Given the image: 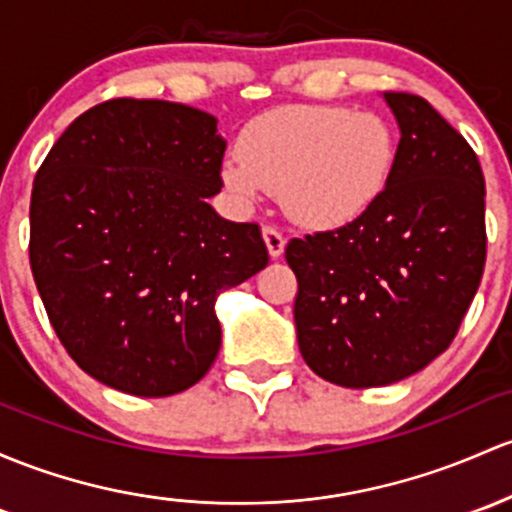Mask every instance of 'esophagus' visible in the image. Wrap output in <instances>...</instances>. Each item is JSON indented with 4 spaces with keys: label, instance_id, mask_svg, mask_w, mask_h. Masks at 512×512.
Here are the masks:
<instances>
[{
    "label": "esophagus",
    "instance_id": "1",
    "mask_svg": "<svg viewBox=\"0 0 512 512\" xmlns=\"http://www.w3.org/2000/svg\"><path fill=\"white\" fill-rule=\"evenodd\" d=\"M263 241H266L268 254H271V258H280V256H283L285 236L280 234L276 227H263Z\"/></svg>",
    "mask_w": 512,
    "mask_h": 512
}]
</instances>
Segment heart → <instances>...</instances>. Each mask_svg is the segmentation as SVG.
Returning a JSON list of instances; mask_svg holds the SVG:
<instances>
[{
	"instance_id": "obj_1",
	"label": "heart",
	"mask_w": 512,
	"mask_h": 512,
	"mask_svg": "<svg viewBox=\"0 0 512 512\" xmlns=\"http://www.w3.org/2000/svg\"><path fill=\"white\" fill-rule=\"evenodd\" d=\"M398 156L393 126L376 112L295 104L258 114L241 131V153L222 163L236 200L278 195L285 214L307 229H337L376 205Z\"/></svg>"
}]
</instances>
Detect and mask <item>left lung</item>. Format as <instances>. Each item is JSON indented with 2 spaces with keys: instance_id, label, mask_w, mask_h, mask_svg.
Wrapping results in <instances>:
<instances>
[{
  "instance_id": "obj_1",
  "label": "left lung",
  "mask_w": 512,
  "mask_h": 512,
  "mask_svg": "<svg viewBox=\"0 0 512 512\" xmlns=\"http://www.w3.org/2000/svg\"><path fill=\"white\" fill-rule=\"evenodd\" d=\"M400 126L376 205L290 239L305 364L344 388L403 381L459 332L486 266V183L474 148L430 102L383 92Z\"/></svg>"
}]
</instances>
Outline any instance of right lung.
Masks as SVG:
<instances>
[{"label": "right lung", "instance_id": "obj_1", "mask_svg": "<svg viewBox=\"0 0 512 512\" xmlns=\"http://www.w3.org/2000/svg\"><path fill=\"white\" fill-rule=\"evenodd\" d=\"M227 141L217 119L119 97L80 114L31 192L29 258L60 344L139 398L195 386L222 344L219 293L266 268L258 224L212 210Z\"/></svg>", "mask_w": 512, "mask_h": 512}]
</instances>
